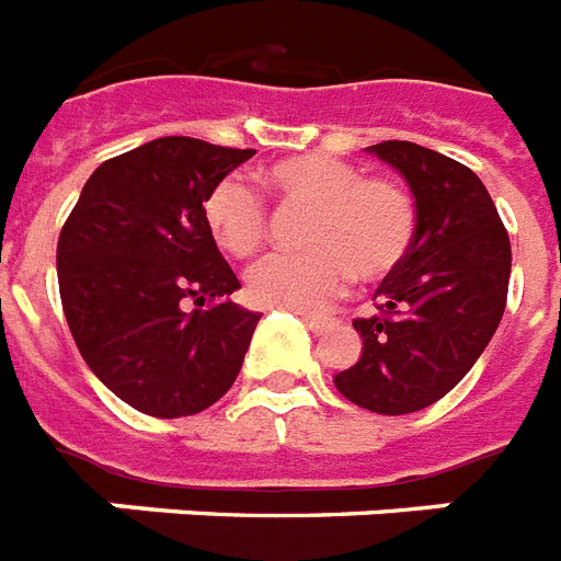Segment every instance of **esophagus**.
Masks as SVG:
<instances>
[{
    "label": "esophagus",
    "instance_id": "esophagus-1",
    "mask_svg": "<svg viewBox=\"0 0 561 561\" xmlns=\"http://www.w3.org/2000/svg\"><path fill=\"white\" fill-rule=\"evenodd\" d=\"M304 324L312 330V333H324V330H330L333 327V318H324V316H304Z\"/></svg>",
    "mask_w": 561,
    "mask_h": 561
}]
</instances>
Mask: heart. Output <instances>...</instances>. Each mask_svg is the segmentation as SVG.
<instances>
[{
    "mask_svg": "<svg viewBox=\"0 0 561 561\" xmlns=\"http://www.w3.org/2000/svg\"><path fill=\"white\" fill-rule=\"evenodd\" d=\"M263 185L284 208L309 210L298 254H275L249 272V295L263 307L318 309L351 277L379 284L402 266L416 234V203L402 182L365 176L335 156H289L263 170ZM203 219L219 249L252 257L268 237L263 196L240 176L219 179L205 194Z\"/></svg>",
    "mask_w": 561,
    "mask_h": 561,
    "instance_id": "b5f03b06",
    "label": "heart"
}]
</instances>
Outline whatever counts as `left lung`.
Segmentation results:
<instances>
[{"instance_id":"1","label":"left lung","mask_w":561,"mask_h":561,"mask_svg":"<svg viewBox=\"0 0 561 561\" xmlns=\"http://www.w3.org/2000/svg\"><path fill=\"white\" fill-rule=\"evenodd\" d=\"M405 176L416 203L411 252L356 318L362 358L335 374L342 397L374 414L428 408L463 379L507 307V228L472 170L411 141L367 147Z\"/></svg>"}]
</instances>
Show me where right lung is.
Segmentation results:
<instances>
[{"instance_id":"obj_1","label":"right lung","mask_w":561,"mask_h":561,"mask_svg":"<svg viewBox=\"0 0 561 561\" xmlns=\"http://www.w3.org/2000/svg\"><path fill=\"white\" fill-rule=\"evenodd\" d=\"M254 150L164 136L103 161L57 240L71 339L115 397L199 414L234 385L260 316L205 228V194ZM195 309H190V304Z\"/></svg>"}]
</instances>
